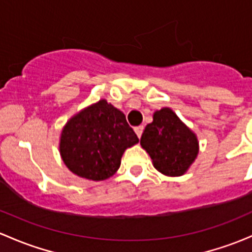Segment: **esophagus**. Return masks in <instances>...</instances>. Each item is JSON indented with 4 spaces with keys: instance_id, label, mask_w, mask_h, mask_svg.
<instances>
[{
    "instance_id": "obj_1",
    "label": "esophagus",
    "mask_w": 252,
    "mask_h": 252,
    "mask_svg": "<svg viewBox=\"0 0 252 252\" xmlns=\"http://www.w3.org/2000/svg\"><path fill=\"white\" fill-rule=\"evenodd\" d=\"M134 130H135V133H136V135H138V138H141V134H142V131H144V126H135V128H134Z\"/></svg>"
}]
</instances>
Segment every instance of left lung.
Masks as SVG:
<instances>
[{
    "label": "left lung",
    "mask_w": 252,
    "mask_h": 252,
    "mask_svg": "<svg viewBox=\"0 0 252 252\" xmlns=\"http://www.w3.org/2000/svg\"><path fill=\"white\" fill-rule=\"evenodd\" d=\"M140 144L155 168L168 177L184 174L199 154L196 135L168 107L155 112L154 121L145 128Z\"/></svg>",
    "instance_id": "obj_1"
}]
</instances>
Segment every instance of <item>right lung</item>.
Here are the masks:
<instances>
[{
	"label": "right lung",
	"instance_id": "add662e5",
	"mask_svg": "<svg viewBox=\"0 0 252 252\" xmlns=\"http://www.w3.org/2000/svg\"><path fill=\"white\" fill-rule=\"evenodd\" d=\"M138 142L123 112L100 100L67 122L60 152L70 172L98 182L116 173L124 151Z\"/></svg>",
	"mask_w": 252,
	"mask_h": 252
}]
</instances>
